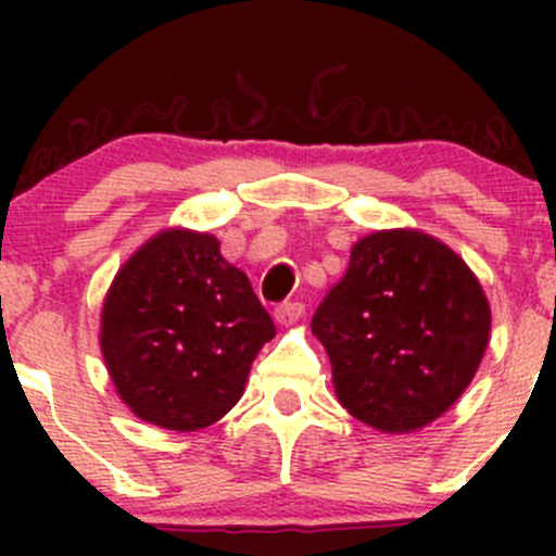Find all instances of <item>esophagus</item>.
Segmentation results:
<instances>
[{"label": "esophagus", "mask_w": 556, "mask_h": 556, "mask_svg": "<svg viewBox=\"0 0 556 556\" xmlns=\"http://www.w3.org/2000/svg\"><path fill=\"white\" fill-rule=\"evenodd\" d=\"M305 314V305L303 303H279L277 308H274V318H277L279 324H295L300 316Z\"/></svg>", "instance_id": "1"}]
</instances>
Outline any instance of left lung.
Wrapping results in <instances>:
<instances>
[{"mask_svg": "<svg viewBox=\"0 0 556 556\" xmlns=\"http://www.w3.org/2000/svg\"><path fill=\"white\" fill-rule=\"evenodd\" d=\"M337 397L355 418L402 433L455 405L489 344L481 285L450 248L416 229L355 242L344 277L311 318Z\"/></svg>", "mask_w": 556, "mask_h": 556, "instance_id": "obj_1", "label": "left lung"}]
</instances>
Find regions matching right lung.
<instances>
[{"label": "right lung", "mask_w": 556, "mask_h": 556, "mask_svg": "<svg viewBox=\"0 0 556 556\" xmlns=\"http://www.w3.org/2000/svg\"><path fill=\"white\" fill-rule=\"evenodd\" d=\"M274 321L212 235L169 229L119 269L101 353L130 410L172 431L219 420L245 387Z\"/></svg>", "instance_id": "right-lung-1"}]
</instances>
